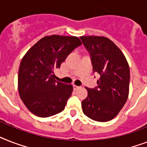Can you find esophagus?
<instances>
[{
  "instance_id": "esophagus-1",
  "label": "esophagus",
  "mask_w": 147,
  "mask_h": 147,
  "mask_svg": "<svg viewBox=\"0 0 147 147\" xmlns=\"http://www.w3.org/2000/svg\"><path fill=\"white\" fill-rule=\"evenodd\" d=\"M79 88H80L79 86H77V85H76V84H74V85H73L74 90H77V89H78Z\"/></svg>"
}]
</instances>
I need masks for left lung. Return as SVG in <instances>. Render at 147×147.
I'll return each instance as SVG.
<instances>
[{
  "mask_svg": "<svg viewBox=\"0 0 147 147\" xmlns=\"http://www.w3.org/2000/svg\"><path fill=\"white\" fill-rule=\"evenodd\" d=\"M80 38L90 53L94 72L100 76L96 88H85L88 94L82 102V110L94 121H110L128 97L129 65L121 50L107 37L91 35Z\"/></svg>",
  "mask_w": 147,
  "mask_h": 147,
  "instance_id": "1",
  "label": "left lung"
}]
</instances>
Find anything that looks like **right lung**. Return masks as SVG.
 I'll list each match as a JSON object with an SVG mask.
<instances>
[{
	"mask_svg": "<svg viewBox=\"0 0 147 147\" xmlns=\"http://www.w3.org/2000/svg\"><path fill=\"white\" fill-rule=\"evenodd\" d=\"M82 41L76 36H45L22 57L18 74L20 98L31 113L50 117L65 109L73 86L57 82L54 71Z\"/></svg>",
	"mask_w": 147,
	"mask_h": 147,
	"instance_id": "add662e5",
	"label": "right lung"
}]
</instances>
